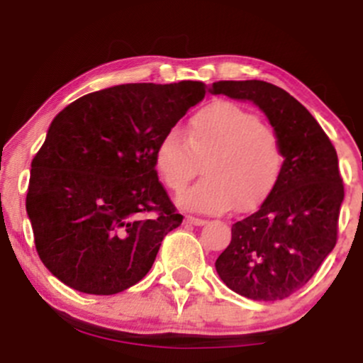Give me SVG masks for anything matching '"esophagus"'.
Returning a JSON list of instances; mask_svg holds the SVG:
<instances>
[{"label":"esophagus","mask_w":363,"mask_h":363,"mask_svg":"<svg viewBox=\"0 0 363 363\" xmlns=\"http://www.w3.org/2000/svg\"><path fill=\"white\" fill-rule=\"evenodd\" d=\"M186 223L189 225H196V227H201V225L206 223V220L203 218H196V216H186Z\"/></svg>","instance_id":"obj_1"}]
</instances>
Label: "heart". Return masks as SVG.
I'll use <instances>...</instances> for the list:
<instances>
[{"instance_id":"obj_1","label":"heart","mask_w":363,"mask_h":363,"mask_svg":"<svg viewBox=\"0 0 363 363\" xmlns=\"http://www.w3.org/2000/svg\"><path fill=\"white\" fill-rule=\"evenodd\" d=\"M155 170L172 193L186 189L205 164V177L179 196V206L198 213L251 211L280 181L285 152L259 116L234 102H213L189 121L187 138L170 129L155 147Z\"/></svg>"}]
</instances>
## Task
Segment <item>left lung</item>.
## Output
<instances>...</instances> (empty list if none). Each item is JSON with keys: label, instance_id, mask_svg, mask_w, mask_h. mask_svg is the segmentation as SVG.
<instances>
[{"label": "left lung", "instance_id": "obj_1", "mask_svg": "<svg viewBox=\"0 0 363 363\" xmlns=\"http://www.w3.org/2000/svg\"><path fill=\"white\" fill-rule=\"evenodd\" d=\"M211 91L256 104L285 152L273 193L259 210L232 225L216 273L244 297L281 301L314 277L338 240L345 198L338 155L311 112L280 86L261 80L216 82Z\"/></svg>", "mask_w": 363, "mask_h": 363}]
</instances>
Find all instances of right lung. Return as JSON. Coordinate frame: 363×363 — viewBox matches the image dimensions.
Wrapping results in <instances>:
<instances>
[{"label":"right lung","instance_id":"add662e5","mask_svg":"<svg viewBox=\"0 0 363 363\" xmlns=\"http://www.w3.org/2000/svg\"><path fill=\"white\" fill-rule=\"evenodd\" d=\"M205 94L201 82L126 83L52 119L25 205L37 254L57 280L94 295L143 280L184 218L158 181L155 147Z\"/></svg>","mask_w":363,"mask_h":363}]
</instances>
